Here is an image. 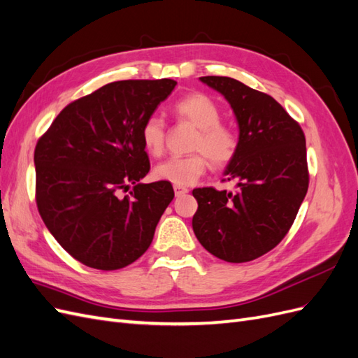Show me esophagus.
I'll return each instance as SVG.
<instances>
[{"mask_svg":"<svg viewBox=\"0 0 358 358\" xmlns=\"http://www.w3.org/2000/svg\"><path fill=\"white\" fill-rule=\"evenodd\" d=\"M173 189H175V196H176V197L185 196V194L188 192V188H185V187H180V185H175V187H173Z\"/></svg>","mask_w":358,"mask_h":358,"instance_id":"esophagus-1","label":"esophagus"}]
</instances>
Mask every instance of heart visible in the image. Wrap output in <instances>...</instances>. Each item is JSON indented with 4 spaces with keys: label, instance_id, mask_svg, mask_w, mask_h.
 I'll use <instances>...</instances> for the list:
<instances>
[{
    "label": "heart",
    "instance_id": "1",
    "mask_svg": "<svg viewBox=\"0 0 358 358\" xmlns=\"http://www.w3.org/2000/svg\"><path fill=\"white\" fill-rule=\"evenodd\" d=\"M173 113L180 122L197 128L191 142L188 157H173L159 162L154 175L157 179L187 187L208 169V157L216 167H225L234 159L239 149V137L233 128L221 124L222 112L209 95L192 92L179 99L173 106ZM140 137L150 155H161L166 143V124L157 115L149 116L140 129Z\"/></svg>",
    "mask_w": 358,
    "mask_h": 358
}]
</instances>
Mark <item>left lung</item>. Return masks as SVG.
<instances>
[{
  "label": "left lung",
  "instance_id": "8db88e82",
  "mask_svg": "<svg viewBox=\"0 0 358 358\" xmlns=\"http://www.w3.org/2000/svg\"><path fill=\"white\" fill-rule=\"evenodd\" d=\"M200 80L231 106L239 149L224 171L227 180L237 182L234 192L192 191L199 203L192 230L212 255L229 263L251 262L284 239L306 196L305 134L270 95L222 76Z\"/></svg>",
  "mask_w": 358,
  "mask_h": 358
}]
</instances>
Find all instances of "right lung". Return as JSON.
<instances>
[{"label": "right lung", "mask_w": 358, "mask_h": 358, "mask_svg": "<svg viewBox=\"0 0 358 358\" xmlns=\"http://www.w3.org/2000/svg\"><path fill=\"white\" fill-rule=\"evenodd\" d=\"M175 86L171 79L107 83L64 107L37 142L40 216L82 264L122 268L152 243L175 191L164 180L140 183L150 169L140 129ZM129 185L130 196L119 198Z\"/></svg>", "instance_id": "1"}]
</instances>
